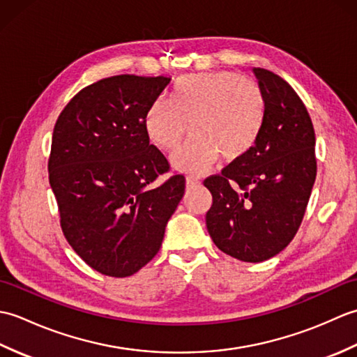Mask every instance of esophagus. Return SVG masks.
I'll return each instance as SVG.
<instances>
[{
	"label": "esophagus",
	"mask_w": 357,
	"mask_h": 357,
	"mask_svg": "<svg viewBox=\"0 0 357 357\" xmlns=\"http://www.w3.org/2000/svg\"><path fill=\"white\" fill-rule=\"evenodd\" d=\"M199 178H196V176H187L185 178V184H187V188H193V187H196V185H199Z\"/></svg>",
	"instance_id": "34e87169"
}]
</instances>
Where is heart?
<instances>
[{
    "label": "heart",
    "mask_w": 357,
    "mask_h": 357,
    "mask_svg": "<svg viewBox=\"0 0 357 357\" xmlns=\"http://www.w3.org/2000/svg\"><path fill=\"white\" fill-rule=\"evenodd\" d=\"M265 119L267 100L261 86L218 70L179 78L172 100L161 96L150 104L144 124L151 144L161 150L176 149L190 128L193 136L172 155V165L202 173L219 155L227 162L245 158L259 141Z\"/></svg>",
    "instance_id": "obj_1"
}]
</instances>
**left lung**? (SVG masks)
Listing matches in <instances>:
<instances>
[{"label":"left lung","instance_id":"obj_1","mask_svg":"<svg viewBox=\"0 0 357 357\" xmlns=\"http://www.w3.org/2000/svg\"><path fill=\"white\" fill-rule=\"evenodd\" d=\"M267 100L259 141L241 161L204 181L213 204L207 230L221 252L262 262L290 244L316 179V136L298 93L278 75L255 67Z\"/></svg>","mask_w":357,"mask_h":357}]
</instances>
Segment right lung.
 Here are the masks:
<instances>
[{
	"instance_id": "right-lung-1",
	"label": "right lung",
	"mask_w": 357,
	"mask_h": 357,
	"mask_svg": "<svg viewBox=\"0 0 357 357\" xmlns=\"http://www.w3.org/2000/svg\"><path fill=\"white\" fill-rule=\"evenodd\" d=\"M165 77L118 75L84 87L58 116L49 183L61 229L77 255L112 278L135 275L161 248L185 178L153 185L170 165L146 132Z\"/></svg>"
}]
</instances>
